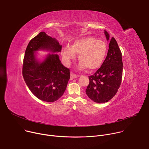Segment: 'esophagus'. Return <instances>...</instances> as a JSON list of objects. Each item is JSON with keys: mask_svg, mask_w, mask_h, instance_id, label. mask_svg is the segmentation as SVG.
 Listing matches in <instances>:
<instances>
[{"mask_svg": "<svg viewBox=\"0 0 149 149\" xmlns=\"http://www.w3.org/2000/svg\"><path fill=\"white\" fill-rule=\"evenodd\" d=\"M71 79H74V78H77V77H78V75H76L75 74H74V72H71Z\"/></svg>", "mask_w": 149, "mask_h": 149, "instance_id": "obj_1", "label": "esophagus"}]
</instances>
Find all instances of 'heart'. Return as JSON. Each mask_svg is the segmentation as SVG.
I'll list each match as a JSON object with an SVG mask.
<instances>
[{
    "label": "heart",
    "instance_id": "heart-1",
    "mask_svg": "<svg viewBox=\"0 0 149 149\" xmlns=\"http://www.w3.org/2000/svg\"><path fill=\"white\" fill-rule=\"evenodd\" d=\"M107 47L102 40L87 36L76 40L72 47L66 46L62 52V56L67 63L79 54V68L93 71L98 68L102 63L107 54Z\"/></svg>",
    "mask_w": 149,
    "mask_h": 149
}]
</instances>
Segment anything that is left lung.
Here are the masks:
<instances>
[{
    "label": "left lung",
    "instance_id": "obj_1",
    "mask_svg": "<svg viewBox=\"0 0 149 149\" xmlns=\"http://www.w3.org/2000/svg\"><path fill=\"white\" fill-rule=\"evenodd\" d=\"M109 40V34L105 31ZM107 57L101 67L93 75L88 76L90 82L86 93L93 101L104 103L110 100L120 86L123 75L122 54L114 38L109 44Z\"/></svg>",
    "mask_w": 149,
    "mask_h": 149
}]
</instances>
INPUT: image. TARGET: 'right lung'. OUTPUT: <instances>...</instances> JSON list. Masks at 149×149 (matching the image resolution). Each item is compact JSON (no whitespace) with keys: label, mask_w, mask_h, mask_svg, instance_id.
Masks as SVG:
<instances>
[{"label":"right lung","mask_w":149,"mask_h":149,"mask_svg":"<svg viewBox=\"0 0 149 149\" xmlns=\"http://www.w3.org/2000/svg\"><path fill=\"white\" fill-rule=\"evenodd\" d=\"M61 49L58 40L44 32L32 38L27 46L22 75L29 89L40 100L54 102L61 97L70 78V70L61 63L58 54H49L43 62H39L35 52L45 49L56 53Z\"/></svg>","instance_id":"1"}]
</instances>
